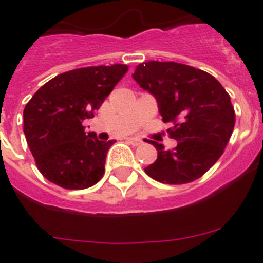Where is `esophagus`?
Instances as JSON below:
<instances>
[{
  "label": "esophagus",
  "mask_w": 263,
  "mask_h": 263,
  "mask_svg": "<svg viewBox=\"0 0 263 263\" xmlns=\"http://www.w3.org/2000/svg\"><path fill=\"white\" fill-rule=\"evenodd\" d=\"M127 142L130 143V145H133V146H141L142 145V139H139V138H127Z\"/></svg>",
  "instance_id": "1"
}]
</instances>
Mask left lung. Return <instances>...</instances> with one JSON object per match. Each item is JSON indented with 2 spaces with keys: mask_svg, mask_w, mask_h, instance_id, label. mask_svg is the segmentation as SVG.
<instances>
[{
  "mask_svg": "<svg viewBox=\"0 0 263 263\" xmlns=\"http://www.w3.org/2000/svg\"><path fill=\"white\" fill-rule=\"evenodd\" d=\"M133 78L157 99L162 121L173 125L167 133L178 141L173 150L152 141L158 158L145 173L166 184L203 176L222 155L236 122L227 90L208 72L175 62L141 63Z\"/></svg>",
  "mask_w": 263,
  "mask_h": 263,
  "instance_id": "obj_1",
  "label": "left lung"
}]
</instances>
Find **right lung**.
I'll use <instances>...</instances> for the list:
<instances>
[{
  "mask_svg": "<svg viewBox=\"0 0 263 263\" xmlns=\"http://www.w3.org/2000/svg\"><path fill=\"white\" fill-rule=\"evenodd\" d=\"M126 72V64L72 69L47 81L26 104L23 133L36 167L51 183L84 190L103 178L115 141L87 134L83 121L93 117Z\"/></svg>",
  "mask_w": 263,
  "mask_h": 263,
  "instance_id": "1",
  "label": "right lung"
}]
</instances>
